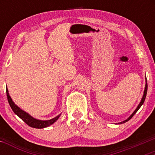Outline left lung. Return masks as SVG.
I'll return each mask as SVG.
<instances>
[{
	"instance_id": "8db88e82",
	"label": "left lung",
	"mask_w": 155,
	"mask_h": 155,
	"mask_svg": "<svg viewBox=\"0 0 155 155\" xmlns=\"http://www.w3.org/2000/svg\"><path fill=\"white\" fill-rule=\"evenodd\" d=\"M145 82H146V84H145V90H144V93H143V97H142V99H141V101H140V104H138V106H137V108L136 109H135V110L133 112V114H131V115L129 116V117L127 118L126 120H124V121L123 122H120V123H118V124H124V123H126V122H127V121H128L131 118L133 117V116L135 115V113H136V112L138 111L139 110V109L141 107V106L143 104V103H144V101H145V97H146V95H147V78H145Z\"/></svg>"
}]
</instances>
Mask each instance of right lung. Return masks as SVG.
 I'll return each instance as SVG.
<instances>
[{"label": "right lung", "mask_w": 155, "mask_h": 155, "mask_svg": "<svg viewBox=\"0 0 155 155\" xmlns=\"http://www.w3.org/2000/svg\"><path fill=\"white\" fill-rule=\"evenodd\" d=\"M6 94H7L8 103H9L10 107H11V109L12 111H13L14 113L17 116H19V117H20L23 121L26 123L28 126H29L30 127H32V128H46V127L49 126L53 124H54V123L58 119V118L60 117L61 115V114H60L59 115L56 116L55 118H51V119L50 120H43L37 119V118H35L31 115H29V114L28 113H27L26 111H23L22 109H21L20 107H18V106L14 103V101H12V99L10 96L7 87H6Z\"/></svg>", "instance_id": "right-lung-1"}]
</instances>
